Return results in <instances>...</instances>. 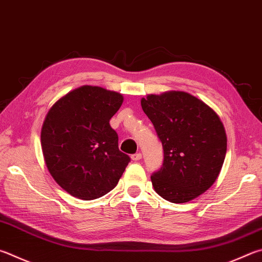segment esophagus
<instances>
[{"mask_svg":"<svg viewBox=\"0 0 262 262\" xmlns=\"http://www.w3.org/2000/svg\"><path fill=\"white\" fill-rule=\"evenodd\" d=\"M132 159L134 161H139L140 159H142V154H134L132 155Z\"/></svg>","mask_w":262,"mask_h":262,"instance_id":"obj_1","label":"esophagus"}]
</instances>
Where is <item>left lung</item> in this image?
<instances>
[{
	"label": "left lung",
	"mask_w": 262,
	"mask_h": 262,
	"mask_svg": "<svg viewBox=\"0 0 262 262\" xmlns=\"http://www.w3.org/2000/svg\"><path fill=\"white\" fill-rule=\"evenodd\" d=\"M142 108L158 134L164 164L152 174L155 191L166 201L188 203L215 182L227 152V135L216 112L185 92L147 95Z\"/></svg>",
	"instance_id": "8db88e82"
}]
</instances>
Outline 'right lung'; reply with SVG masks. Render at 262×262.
Listing matches in <instances>:
<instances>
[{
  "label": "right lung",
  "mask_w": 262,
  "mask_h": 262,
  "mask_svg": "<svg viewBox=\"0 0 262 262\" xmlns=\"http://www.w3.org/2000/svg\"><path fill=\"white\" fill-rule=\"evenodd\" d=\"M123 102L120 93L81 85L47 113L41 147L47 168L71 196L92 201L116 188L130 158L118 147L110 126Z\"/></svg>",
  "instance_id": "add662e5"
}]
</instances>
